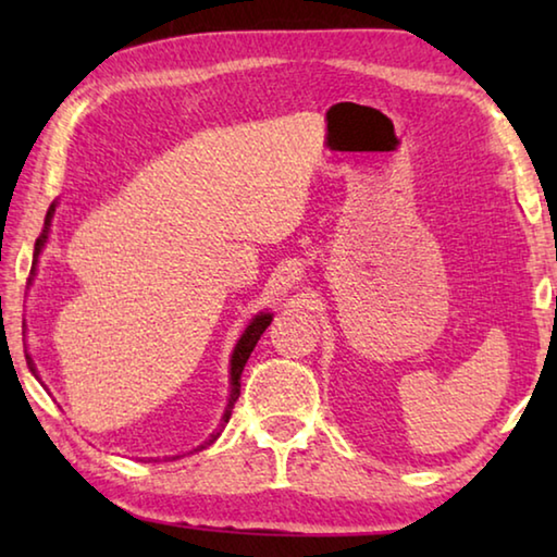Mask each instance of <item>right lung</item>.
Here are the masks:
<instances>
[{"instance_id":"right-lung-1","label":"right lung","mask_w":557,"mask_h":557,"mask_svg":"<svg viewBox=\"0 0 557 557\" xmlns=\"http://www.w3.org/2000/svg\"><path fill=\"white\" fill-rule=\"evenodd\" d=\"M53 211H55V206L51 203V209L46 211V221H44V231H41V235L39 238H36V245H34V265H36V260H39V252H41V248H44V243H46V238H49V231H51V219H53ZM32 275H34V268H32ZM270 322H272V317L270 314H258L256 319H252L250 322V326L245 329V334L240 336V342H238V346H235V351H233V358H231V400H228V408H225V414H223V422H228L231 420V410H233V403L238 400V395H240V373H243V369H245V363H248V358H250V354H252V348H256V344H258V338L262 336V332H265V329L270 326ZM29 358V356H26ZM29 366H32V371L36 373V369H34V363H32V358H29ZM219 437V432H215V435H211V440L209 442H203L201 447H196L194 451H199V449H203L206 445H211V442ZM172 459H176V457H172Z\"/></svg>"}]
</instances>
